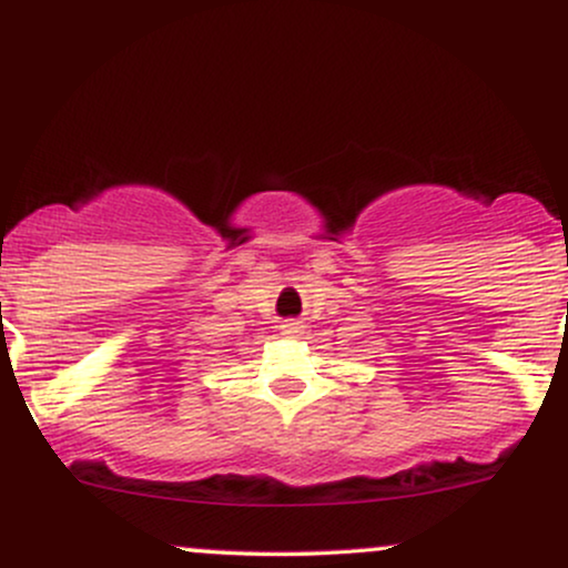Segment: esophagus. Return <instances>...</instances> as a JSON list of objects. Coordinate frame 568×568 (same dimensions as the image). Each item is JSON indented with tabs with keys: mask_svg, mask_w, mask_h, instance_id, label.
Returning <instances> with one entry per match:
<instances>
[{
	"mask_svg": "<svg viewBox=\"0 0 568 568\" xmlns=\"http://www.w3.org/2000/svg\"><path fill=\"white\" fill-rule=\"evenodd\" d=\"M302 331H304V325L302 323H296V321H288V323H283L280 325V334L283 336H302Z\"/></svg>",
	"mask_w": 568,
	"mask_h": 568,
	"instance_id": "obj_1",
	"label": "esophagus"
}]
</instances>
